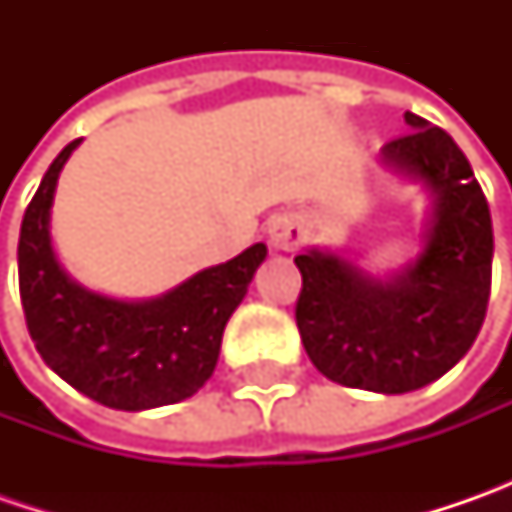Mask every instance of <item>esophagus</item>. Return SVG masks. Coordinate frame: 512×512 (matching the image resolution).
<instances>
[{"mask_svg":"<svg viewBox=\"0 0 512 512\" xmlns=\"http://www.w3.org/2000/svg\"><path fill=\"white\" fill-rule=\"evenodd\" d=\"M267 236H270V245L273 250H296V247L305 242V222L299 219V216H293V213H282V216H276L273 222H270V230H267Z\"/></svg>","mask_w":512,"mask_h":512,"instance_id":"esophagus-1","label":"esophagus"}]
</instances>
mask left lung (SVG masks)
<instances>
[{
	"label": "left lung",
	"mask_w": 512,
	"mask_h": 512,
	"mask_svg": "<svg viewBox=\"0 0 512 512\" xmlns=\"http://www.w3.org/2000/svg\"><path fill=\"white\" fill-rule=\"evenodd\" d=\"M404 122L410 133L387 142L379 162L430 199L422 250L387 276L327 247L296 256V325L310 362L330 382L384 396L419 390L464 359L493 273L490 207L467 156L422 116Z\"/></svg>",
	"instance_id": "1"
}]
</instances>
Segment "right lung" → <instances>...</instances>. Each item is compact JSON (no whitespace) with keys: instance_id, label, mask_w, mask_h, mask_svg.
<instances>
[{"instance_id":"add662e5","label":"right lung","mask_w":512,"mask_h":512,"mask_svg":"<svg viewBox=\"0 0 512 512\" xmlns=\"http://www.w3.org/2000/svg\"><path fill=\"white\" fill-rule=\"evenodd\" d=\"M62 150L30 199L19 230V293L30 339L56 376L113 410H150L199 393L213 376L222 333L242 305L267 247L250 245L153 299H113L76 282L50 239Z\"/></svg>"}]
</instances>
